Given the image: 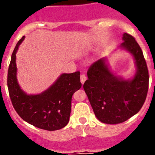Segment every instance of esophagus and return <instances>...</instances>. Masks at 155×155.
<instances>
[{
	"instance_id": "34e87169",
	"label": "esophagus",
	"mask_w": 155,
	"mask_h": 155,
	"mask_svg": "<svg viewBox=\"0 0 155 155\" xmlns=\"http://www.w3.org/2000/svg\"><path fill=\"white\" fill-rule=\"evenodd\" d=\"M86 80H87L86 75H85V74H81V76H80V81H81V84H83L85 82V81H86Z\"/></svg>"
}]
</instances>
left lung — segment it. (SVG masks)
<instances>
[{
	"label": "left lung",
	"mask_w": 155,
	"mask_h": 155,
	"mask_svg": "<svg viewBox=\"0 0 155 155\" xmlns=\"http://www.w3.org/2000/svg\"><path fill=\"white\" fill-rule=\"evenodd\" d=\"M119 49L133 56L136 73L124 79L110 70L106 58L94 63L87 71L84 90L97 120L109 124L122 123L138 113L147 97L149 73L141 49L132 35L124 33Z\"/></svg>",
	"instance_id": "left-lung-1"
}]
</instances>
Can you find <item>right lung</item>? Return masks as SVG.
<instances>
[{"instance_id": "obj_1", "label": "right lung", "mask_w": 155, "mask_h": 155, "mask_svg": "<svg viewBox=\"0 0 155 155\" xmlns=\"http://www.w3.org/2000/svg\"><path fill=\"white\" fill-rule=\"evenodd\" d=\"M17 42L12 54L8 71V92L19 116L35 127L47 130H58L68 123L73 94L81 87L80 72L62 74L47 90L29 95L22 90L17 81L16 54L24 41Z\"/></svg>"}]
</instances>
